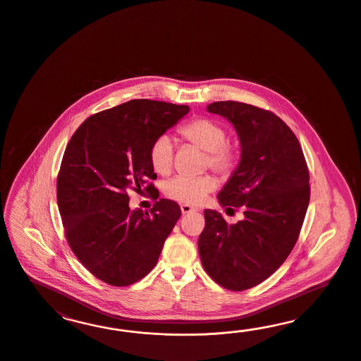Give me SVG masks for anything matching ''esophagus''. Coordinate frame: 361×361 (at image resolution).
<instances>
[{"label":"esophagus","mask_w":361,"mask_h":361,"mask_svg":"<svg viewBox=\"0 0 361 361\" xmlns=\"http://www.w3.org/2000/svg\"><path fill=\"white\" fill-rule=\"evenodd\" d=\"M181 212H183V214H189V213L197 212V210L193 208V207H190V205H188V204H184V205H181Z\"/></svg>","instance_id":"34e87169"}]
</instances>
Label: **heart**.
Wrapping results in <instances>:
<instances>
[{
  "label": "heart",
  "instance_id": "obj_1",
  "mask_svg": "<svg viewBox=\"0 0 361 361\" xmlns=\"http://www.w3.org/2000/svg\"><path fill=\"white\" fill-rule=\"evenodd\" d=\"M180 135L186 142L195 144L202 151H207V165L221 175L230 173L238 161V151L228 142L226 128L219 121L201 118L189 121L180 128ZM149 161L153 171L166 176L172 172L175 163V145L169 136L161 135L152 142L149 148ZM217 185L212 176H176L164 186L166 196L180 202L196 205L204 201Z\"/></svg>",
  "mask_w": 361,
  "mask_h": 361
}]
</instances>
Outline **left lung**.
<instances>
[{"mask_svg":"<svg viewBox=\"0 0 361 361\" xmlns=\"http://www.w3.org/2000/svg\"><path fill=\"white\" fill-rule=\"evenodd\" d=\"M207 111L226 118L240 137V164L219 201L243 209L245 219L229 225L207 209L198 252L214 282L242 291L262 283L293 252L310 202V173L295 133L271 111L233 100Z\"/></svg>","mask_w":361,"mask_h":361,"instance_id":"left-lung-1","label":"left lung"}]
</instances>
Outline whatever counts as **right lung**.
Segmentation results:
<instances>
[{
  "label": "right lung",
  "mask_w": 361,
  "mask_h": 361,
  "mask_svg": "<svg viewBox=\"0 0 361 361\" xmlns=\"http://www.w3.org/2000/svg\"><path fill=\"white\" fill-rule=\"evenodd\" d=\"M189 112L188 106L135 99L83 121L66 147L56 178L66 240L90 273L130 286L156 266L181 216L172 200L149 212L130 209L128 192L159 198L149 161L152 142Z\"/></svg>",
  "instance_id": "obj_1"
}]
</instances>
